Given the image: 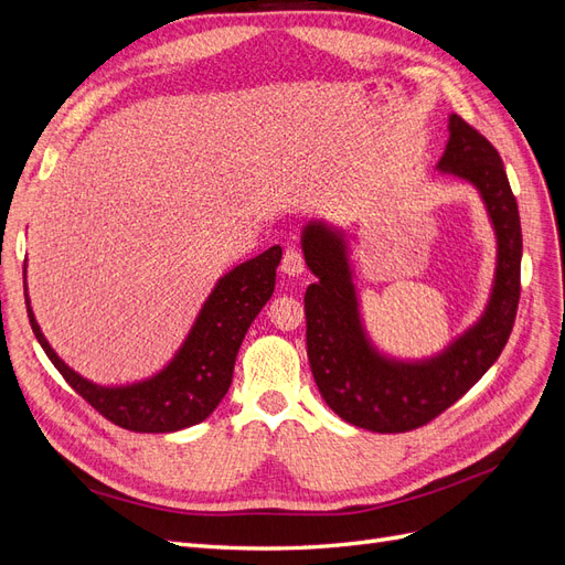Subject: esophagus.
<instances>
[{"label": "esophagus", "instance_id": "34e87169", "mask_svg": "<svg viewBox=\"0 0 565 565\" xmlns=\"http://www.w3.org/2000/svg\"><path fill=\"white\" fill-rule=\"evenodd\" d=\"M280 268H282L285 276H292V278H295V276H301V273L306 270L301 249L289 245V247L285 249V254H282V264H280Z\"/></svg>", "mask_w": 565, "mask_h": 565}]
</instances>
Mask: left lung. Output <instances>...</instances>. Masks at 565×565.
<instances>
[{
  "label": "left lung",
  "instance_id": "8db88e82",
  "mask_svg": "<svg viewBox=\"0 0 565 565\" xmlns=\"http://www.w3.org/2000/svg\"><path fill=\"white\" fill-rule=\"evenodd\" d=\"M436 169L471 183L498 241L490 299L469 330L429 355L403 361L377 349L361 313L347 233L313 218L301 231L306 266L316 282L303 297L306 349L320 396L334 413L367 431L401 434L457 403L498 361L514 328L521 297V218L500 152L459 115Z\"/></svg>",
  "mask_w": 565,
  "mask_h": 565
}]
</instances>
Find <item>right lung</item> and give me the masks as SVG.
<instances>
[{
	"instance_id": "1",
	"label": "right lung",
	"mask_w": 565,
	"mask_h": 565,
	"mask_svg": "<svg viewBox=\"0 0 565 565\" xmlns=\"http://www.w3.org/2000/svg\"><path fill=\"white\" fill-rule=\"evenodd\" d=\"M280 259V245H273L221 276L172 361L141 382L115 386L96 384L61 361L32 313L25 264L23 289L28 318L40 347L63 374V380L106 419L141 434L181 431L207 419L224 401L233 382L235 358L249 324L276 289V268Z\"/></svg>"
}]
</instances>
